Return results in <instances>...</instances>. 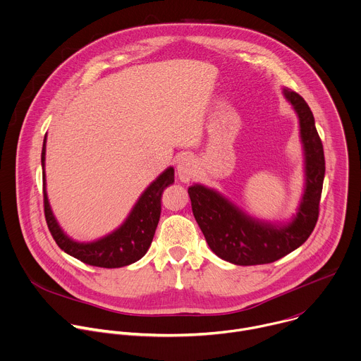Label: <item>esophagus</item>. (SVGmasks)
Listing matches in <instances>:
<instances>
[{"label": "esophagus", "instance_id": "34e87169", "mask_svg": "<svg viewBox=\"0 0 361 361\" xmlns=\"http://www.w3.org/2000/svg\"><path fill=\"white\" fill-rule=\"evenodd\" d=\"M195 171H196V164H195V159L189 155H182L179 159H178V164H176V175L178 178L180 179V182H189L193 175H195Z\"/></svg>", "mask_w": 361, "mask_h": 361}]
</instances>
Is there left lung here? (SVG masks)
Returning <instances> with one entry per match:
<instances>
[{"label":"left lung","instance_id":"obj_1","mask_svg":"<svg viewBox=\"0 0 361 361\" xmlns=\"http://www.w3.org/2000/svg\"><path fill=\"white\" fill-rule=\"evenodd\" d=\"M282 93L298 114L305 151V190L292 221H259L213 189L199 183L188 189L193 216L209 247L217 257L235 265L269 264L285 257L307 240L319 217L324 178L323 145L306 102L289 89Z\"/></svg>","mask_w":361,"mask_h":361}]
</instances>
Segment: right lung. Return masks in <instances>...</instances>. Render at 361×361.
Here are the masks:
<instances>
[{
    "instance_id": "obj_1",
    "label": "right lung",
    "mask_w": 361,
    "mask_h": 361,
    "mask_svg": "<svg viewBox=\"0 0 361 361\" xmlns=\"http://www.w3.org/2000/svg\"><path fill=\"white\" fill-rule=\"evenodd\" d=\"M45 152L47 135L42 147L44 207L48 228L61 250L85 264L102 268H120L141 259L152 243L159 221L162 193L175 182L173 168L164 171L144 190L126 221L116 231L93 243H79L63 233L49 206L45 183Z\"/></svg>"
}]
</instances>
